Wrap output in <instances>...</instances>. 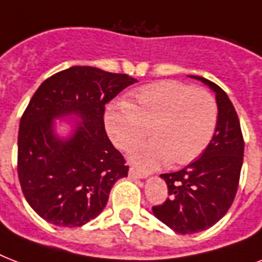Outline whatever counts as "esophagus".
<instances>
[{
  "label": "esophagus",
  "mask_w": 262,
  "mask_h": 262,
  "mask_svg": "<svg viewBox=\"0 0 262 262\" xmlns=\"http://www.w3.org/2000/svg\"><path fill=\"white\" fill-rule=\"evenodd\" d=\"M129 177L130 178H135V179H143L147 177V174H144V172L139 171V170H136V168L130 167L129 168Z\"/></svg>",
  "instance_id": "1"
}]
</instances>
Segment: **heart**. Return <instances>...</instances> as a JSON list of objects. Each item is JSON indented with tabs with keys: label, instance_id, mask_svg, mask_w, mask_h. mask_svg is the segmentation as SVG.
<instances>
[{
	"label": "heart",
	"instance_id": "b5f03b06",
	"mask_svg": "<svg viewBox=\"0 0 262 262\" xmlns=\"http://www.w3.org/2000/svg\"><path fill=\"white\" fill-rule=\"evenodd\" d=\"M111 141L129 152L149 133L151 143L136 149L132 163L141 170L162 164L194 162L211 143L217 123V106L211 94L178 81L145 85L129 102L113 107L104 117Z\"/></svg>",
	"mask_w": 262,
	"mask_h": 262
}]
</instances>
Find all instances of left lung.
Instances as JSON below:
<instances>
[{
	"label": "left lung",
	"instance_id": "obj_1",
	"mask_svg": "<svg viewBox=\"0 0 262 262\" xmlns=\"http://www.w3.org/2000/svg\"><path fill=\"white\" fill-rule=\"evenodd\" d=\"M190 77L215 92L217 123L211 143L199 159L179 171L160 175L167 183L170 197L152 207V212L178 234L204 231L227 213L235 199L244 163V136L227 94L204 77Z\"/></svg>",
	"mask_w": 262,
	"mask_h": 262
}]
</instances>
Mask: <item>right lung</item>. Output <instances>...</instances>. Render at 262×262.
<instances>
[{"label": "right lung", "instance_id": "add662e5", "mask_svg": "<svg viewBox=\"0 0 262 262\" xmlns=\"http://www.w3.org/2000/svg\"><path fill=\"white\" fill-rule=\"evenodd\" d=\"M137 80L92 67H72L45 80L28 103L18 129L17 174L27 203L42 219L80 227L104 209L113 185L127 167L104 129V108ZM76 121L68 139L54 119Z\"/></svg>", "mask_w": 262, "mask_h": 262}]
</instances>
